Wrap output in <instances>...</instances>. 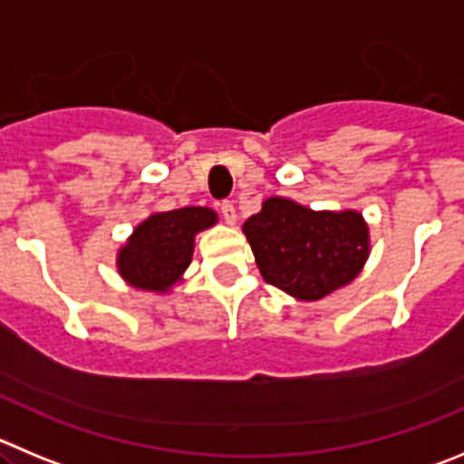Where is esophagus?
<instances>
[{
	"label": "esophagus",
	"mask_w": 464,
	"mask_h": 464,
	"mask_svg": "<svg viewBox=\"0 0 464 464\" xmlns=\"http://www.w3.org/2000/svg\"><path fill=\"white\" fill-rule=\"evenodd\" d=\"M219 212H222L224 222H227V224H236L237 212H236V208H233L231 201H222V203H219Z\"/></svg>",
	"instance_id": "esophagus-1"
}]
</instances>
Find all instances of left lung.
Returning <instances> with one entry per match:
<instances>
[{
	"label": "left lung",
	"instance_id": "8db88e82",
	"mask_svg": "<svg viewBox=\"0 0 464 464\" xmlns=\"http://www.w3.org/2000/svg\"><path fill=\"white\" fill-rule=\"evenodd\" d=\"M242 231L263 279L297 300H320L350 284L369 256V228L353 210L315 212L275 197Z\"/></svg>",
	"mask_w": 464,
	"mask_h": 464
}]
</instances>
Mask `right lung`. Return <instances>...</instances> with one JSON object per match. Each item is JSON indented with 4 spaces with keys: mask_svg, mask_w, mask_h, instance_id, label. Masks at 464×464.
Wrapping results in <instances>:
<instances>
[{
    "mask_svg": "<svg viewBox=\"0 0 464 464\" xmlns=\"http://www.w3.org/2000/svg\"><path fill=\"white\" fill-rule=\"evenodd\" d=\"M218 222L210 208L158 212L134 228L119 254V272L144 291H167L192 261L194 236Z\"/></svg>",
    "mask_w": 464,
    "mask_h": 464,
    "instance_id": "1",
    "label": "right lung"
}]
</instances>
